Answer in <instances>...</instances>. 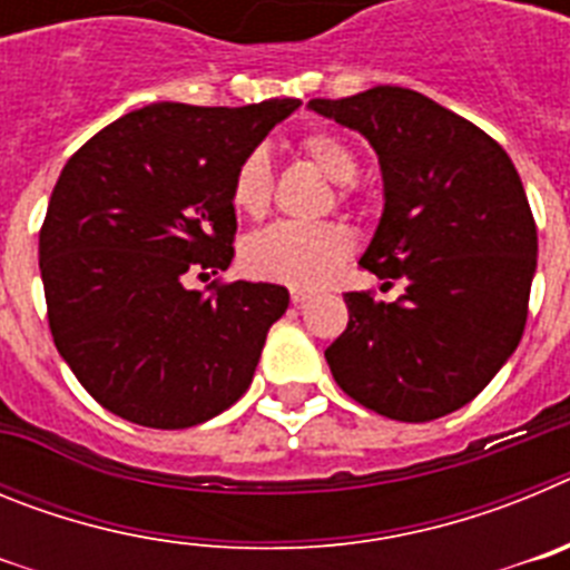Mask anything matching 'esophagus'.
<instances>
[{"instance_id":"esophagus-1","label":"esophagus","mask_w":570,"mask_h":570,"mask_svg":"<svg viewBox=\"0 0 570 570\" xmlns=\"http://www.w3.org/2000/svg\"><path fill=\"white\" fill-rule=\"evenodd\" d=\"M308 299H311L308 291H299V288L291 291V302H294L296 308H302V305H305V302H308Z\"/></svg>"}]
</instances>
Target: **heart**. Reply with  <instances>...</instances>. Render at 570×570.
I'll return each instance as SVG.
<instances>
[{
  "mask_svg": "<svg viewBox=\"0 0 570 570\" xmlns=\"http://www.w3.org/2000/svg\"><path fill=\"white\" fill-rule=\"evenodd\" d=\"M302 154L334 183H351L356 176V156L342 139L331 134H305ZM274 194V168L265 148L242 156L230 179V203L239 214L262 216ZM347 196V185L342 188ZM354 250V236L340 223H274L245 239L242 262L259 279L282 282L294 288H316L334 276L347 254Z\"/></svg>",
  "mask_w": 570,
  "mask_h": 570,
  "instance_id": "heart-1",
  "label": "heart"
}]
</instances>
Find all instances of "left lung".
<instances>
[{"label":"left lung","mask_w":570,"mask_h":570,"mask_svg":"<svg viewBox=\"0 0 570 570\" xmlns=\"http://www.w3.org/2000/svg\"><path fill=\"white\" fill-rule=\"evenodd\" d=\"M311 110L360 130L380 156L385 208L360 265L405 282L396 302L345 294L325 351L336 385L387 420L468 405L517 351L537 271V225L511 156L434 99L376 85Z\"/></svg>","instance_id":"left-lung-1"}]
</instances>
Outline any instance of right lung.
Returning a JSON list of instances; mask_svg holds the SVG:
<instances>
[{"mask_svg": "<svg viewBox=\"0 0 570 570\" xmlns=\"http://www.w3.org/2000/svg\"><path fill=\"white\" fill-rule=\"evenodd\" d=\"M299 99L245 108L156 102L70 156L39 230L57 351L110 414L190 428L254 380L288 291L268 282L185 288L234 259L230 179Z\"/></svg>", "mask_w": 570, "mask_h": 570, "instance_id": "obj_1", "label": "right lung"}]
</instances>
